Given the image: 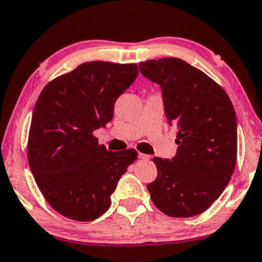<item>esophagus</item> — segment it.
Returning <instances> with one entry per match:
<instances>
[{
    "mask_svg": "<svg viewBox=\"0 0 262 262\" xmlns=\"http://www.w3.org/2000/svg\"><path fill=\"white\" fill-rule=\"evenodd\" d=\"M139 158H140V159H142V160H149V159H150V156H149V155H147V154L140 153V151H139Z\"/></svg>",
    "mask_w": 262,
    "mask_h": 262,
    "instance_id": "obj_1",
    "label": "esophagus"
}]
</instances>
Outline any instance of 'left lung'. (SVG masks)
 Segmentation results:
<instances>
[{
	"instance_id": "1",
	"label": "left lung",
	"mask_w": 262,
	"mask_h": 262,
	"mask_svg": "<svg viewBox=\"0 0 262 262\" xmlns=\"http://www.w3.org/2000/svg\"><path fill=\"white\" fill-rule=\"evenodd\" d=\"M160 85L165 114L179 144L171 160L154 158L158 178L147 188L154 205L173 217L204 213L227 187L235 168L236 115L226 92L181 58L139 64Z\"/></svg>"
}]
</instances>
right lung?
<instances>
[{
  "instance_id": "1",
  "label": "right lung",
  "mask_w": 262,
  "mask_h": 262,
  "mask_svg": "<svg viewBox=\"0 0 262 262\" xmlns=\"http://www.w3.org/2000/svg\"><path fill=\"white\" fill-rule=\"evenodd\" d=\"M138 64L93 61L49 82L34 107L28 162L47 202L68 219L93 221L109 208L111 195L135 149L109 151L94 130L113 119L118 97L135 81Z\"/></svg>"
}]
</instances>
